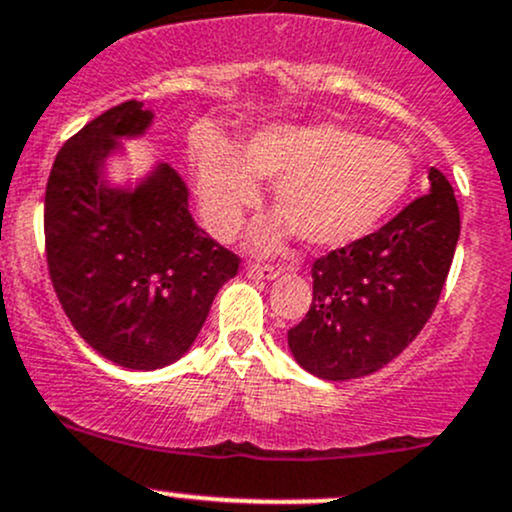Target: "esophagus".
<instances>
[{
  "mask_svg": "<svg viewBox=\"0 0 512 512\" xmlns=\"http://www.w3.org/2000/svg\"><path fill=\"white\" fill-rule=\"evenodd\" d=\"M245 277L247 279H267V282H272V279L279 277V269L267 267V265H247Z\"/></svg>",
  "mask_w": 512,
  "mask_h": 512,
  "instance_id": "1",
  "label": "esophagus"
}]
</instances>
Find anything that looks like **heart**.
I'll list each match as a JSON object with an SVG mask.
<instances>
[{"label": "heart", "instance_id": "obj_1", "mask_svg": "<svg viewBox=\"0 0 512 512\" xmlns=\"http://www.w3.org/2000/svg\"><path fill=\"white\" fill-rule=\"evenodd\" d=\"M199 204L218 238H233L247 209L260 199L257 179L274 182L282 216L252 233L257 250H274L291 235L311 247L362 240L401 204L413 160L401 145L374 140L340 123L265 126L240 155L226 143L199 150Z\"/></svg>", "mask_w": 512, "mask_h": 512}]
</instances>
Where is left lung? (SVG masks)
I'll use <instances>...</instances> for the list:
<instances>
[{"instance_id":"left-lung-1","label":"left lung","mask_w":512,"mask_h":512,"mask_svg":"<svg viewBox=\"0 0 512 512\" xmlns=\"http://www.w3.org/2000/svg\"><path fill=\"white\" fill-rule=\"evenodd\" d=\"M430 192L376 233L313 265V303L289 330L299 367L325 381L379 372L423 330L452 267L459 206L452 184L430 167Z\"/></svg>"}]
</instances>
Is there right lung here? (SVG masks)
I'll return each instance as SVG.
<instances>
[{"mask_svg":"<svg viewBox=\"0 0 512 512\" xmlns=\"http://www.w3.org/2000/svg\"><path fill=\"white\" fill-rule=\"evenodd\" d=\"M155 114L126 101L63 145L46 187V255L63 311L109 362L153 372L177 362L204 328L238 257L189 213V189L165 162L136 182L106 177L121 140L148 133Z\"/></svg>","mask_w":512,"mask_h":512,"instance_id":"right-lung-1","label":"right lung"}]
</instances>
